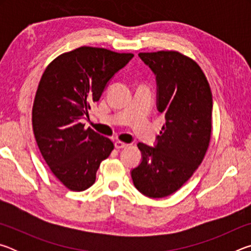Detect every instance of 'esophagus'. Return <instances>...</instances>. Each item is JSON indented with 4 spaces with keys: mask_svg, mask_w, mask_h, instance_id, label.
<instances>
[{
    "mask_svg": "<svg viewBox=\"0 0 251 251\" xmlns=\"http://www.w3.org/2000/svg\"><path fill=\"white\" fill-rule=\"evenodd\" d=\"M127 146H128V144H126V143H124V142H121V141L115 142V148H117V150H122V148H126Z\"/></svg>",
    "mask_w": 251,
    "mask_h": 251,
    "instance_id": "1",
    "label": "esophagus"
}]
</instances>
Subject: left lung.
I'll return each mask as SVG.
<instances>
[{
	"mask_svg": "<svg viewBox=\"0 0 251 251\" xmlns=\"http://www.w3.org/2000/svg\"><path fill=\"white\" fill-rule=\"evenodd\" d=\"M158 85V110L166 123L155 148L138 143L143 159L131 171L134 185L151 198L177 192L205 158L211 137L212 95L196 62L178 50L139 53Z\"/></svg>",
	"mask_w": 251,
	"mask_h": 251,
	"instance_id": "left-lung-1",
	"label": "left lung"
}]
</instances>
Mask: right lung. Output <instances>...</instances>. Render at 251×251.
<instances>
[{"mask_svg": "<svg viewBox=\"0 0 251 251\" xmlns=\"http://www.w3.org/2000/svg\"><path fill=\"white\" fill-rule=\"evenodd\" d=\"M133 56L80 46L58 55L42 74L32 108L33 131L50 172L70 190L90 188L101 160L114 150L109 138L85 128L80 120Z\"/></svg>", "mask_w": 251, "mask_h": 251, "instance_id": "obj_1", "label": "right lung"}]
</instances>
